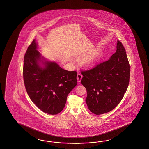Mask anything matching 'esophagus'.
Here are the masks:
<instances>
[{
	"label": "esophagus",
	"instance_id": "34e87169",
	"mask_svg": "<svg viewBox=\"0 0 149 149\" xmlns=\"http://www.w3.org/2000/svg\"><path fill=\"white\" fill-rule=\"evenodd\" d=\"M82 78V75L80 73H77V79L78 82H80Z\"/></svg>",
	"mask_w": 149,
	"mask_h": 149
}]
</instances>
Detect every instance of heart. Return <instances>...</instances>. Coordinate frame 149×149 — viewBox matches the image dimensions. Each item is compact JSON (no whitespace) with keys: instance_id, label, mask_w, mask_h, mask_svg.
<instances>
[{"instance_id":"b5f03b06","label":"heart","mask_w":149,"mask_h":149,"mask_svg":"<svg viewBox=\"0 0 149 149\" xmlns=\"http://www.w3.org/2000/svg\"><path fill=\"white\" fill-rule=\"evenodd\" d=\"M103 55V53L101 49H96L93 51L84 58L83 63L87 67L92 65L98 62L102 57Z\"/></svg>"}]
</instances>
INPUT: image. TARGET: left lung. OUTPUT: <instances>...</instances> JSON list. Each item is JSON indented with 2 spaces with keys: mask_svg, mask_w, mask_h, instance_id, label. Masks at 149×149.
<instances>
[{
  "mask_svg": "<svg viewBox=\"0 0 149 149\" xmlns=\"http://www.w3.org/2000/svg\"><path fill=\"white\" fill-rule=\"evenodd\" d=\"M130 65L124 45L118 41L116 52L108 60L81 70L86 102L92 113L109 112L119 104L130 82Z\"/></svg>",
  "mask_w": 149,
  "mask_h": 149,
  "instance_id": "1",
  "label": "left lung"
}]
</instances>
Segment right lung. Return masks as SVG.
<instances>
[{
	"mask_svg": "<svg viewBox=\"0 0 149 149\" xmlns=\"http://www.w3.org/2000/svg\"><path fill=\"white\" fill-rule=\"evenodd\" d=\"M35 39L24 57L23 76L25 89L32 101L45 113H59L68 95L77 84V72L61 68L55 62H45L42 68L38 63L41 56Z\"/></svg>",
	"mask_w": 149,
	"mask_h": 149,
	"instance_id": "add662e5",
	"label": "right lung"
}]
</instances>
